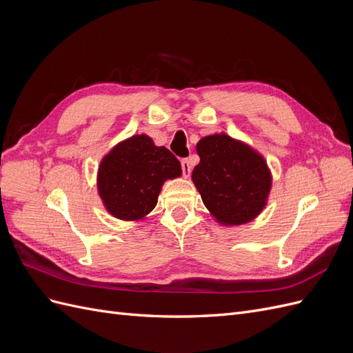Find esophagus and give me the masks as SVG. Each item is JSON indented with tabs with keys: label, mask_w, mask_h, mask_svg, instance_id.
I'll return each mask as SVG.
<instances>
[{
	"label": "esophagus",
	"mask_w": 353,
	"mask_h": 353,
	"mask_svg": "<svg viewBox=\"0 0 353 353\" xmlns=\"http://www.w3.org/2000/svg\"><path fill=\"white\" fill-rule=\"evenodd\" d=\"M181 169H183V175L184 176H190V174H191V165H190V160L187 157L181 159Z\"/></svg>",
	"instance_id": "1"
}]
</instances>
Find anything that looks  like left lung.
<instances>
[{"label":"left lung","instance_id":"left-lung-1","mask_svg":"<svg viewBox=\"0 0 353 353\" xmlns=\"http://www.w3.org/2000/svg\"><path fill=\"white\" fill-rule=\"evenodd\" d=\"M197 154L193 181L212 215L227 225L258 216L271 188L265 160L225 134L201 138Z\"/></svg>","mask_w":353,"mask_h":353}]
</instances>
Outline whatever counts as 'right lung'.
<instances>
[{
    "instance_id": "add662e5",
    "label": "right lung",
    "mask_w": 353,
    "mask_h": 353,
    "mask_svg": "<svg viewBox=\"0 0 353 353\" xmlns=\"http://www.w3.org/2000/svg\"><path fill=\"white\" fill-rule=\"evenodd\" d=\"M181 175L179 160L150 137L134 135L101 160L99 191L113 216L135 221L152 212L163 181Z\"/></svg>"
}]
</instances>
